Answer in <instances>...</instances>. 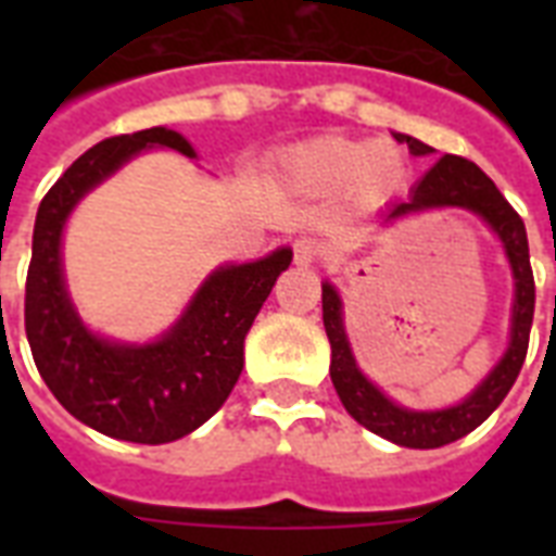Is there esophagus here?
<instances>
[{
  "label": "esophagus",
  "instance_id": "obj_1",
  "mask_svg": "<svg viewBox=\"0 0 556 556\" xmlns=\"http://www.w3.org/2000/svg\"><path fill=\"white\" fill-rule=\"evenodd\" d=\"M323 244L317 242V239H308V236H303V239H296L294 242V260L300 262V265H314V262L323 260Z\"/></svg>",
  "mask_w": 556,
  "mask_h": 556
}]
</instances>
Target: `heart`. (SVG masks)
Returning <instances> with one entry per match:
<instances>
[{
	"instance_id": "heart-1",
	"label": "heart",
	"mask_w": 556,
	"mask_h": 556,
	"mask_svg": "<svg viewBox=\"0 0 556 556\" xmlns=\"http://www.w3.org/2000/svg\"><path fill=\"white\" fill-rule=\"evenodd\" d=\"M286 173L305 190L331 192L346 187L361 204H380L401 190L406 178L404 155L389 143H361L349 138H314L288 152Z\"/></svg>"
}]
</instances>
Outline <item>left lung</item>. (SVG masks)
I'll use <instances>...</instances> for the list:
<instances>
[{
    "instance_id": "1",
    "label": "left lung",
    "mask_w": 556,
    "mask_h": 556,
    "mask_svg": "<svg viewBox=\"0 0 556 556\" xmlns=\"http://www.w3.org/2000/svg\"><path fill=\"white\" fill-rule=\"evenodd\" d=\"M397 141L406 143L413 155H430L432 147L415 141L409 135H395ZM430 207H467L479 213L488 225L496 230V236L505 244L514 279H517V300H514V326H510V346L505 352L496 369L476 387L470 397L462 404L439 409V413H413L404 406L392 404L378 387L361 375L352 349H349L343 317H340L338 291L326 282L323 286V326L331 343V383L338 389L340 401L346 413L357 424H364L380 439H389L401 447L432 450L444 447L450 441H458L467 432H473L496 406L505 401V395L514 387L519 369L526 364L528 338H531V323H534V270H531V256H528L526 225L505 195L496 190L491 178L476 167L473 161L462 155H444L427 176L415 185L413 195L406 201L392 204L387 213V222L418 210Z\"/></svg>"
}]
</instances>
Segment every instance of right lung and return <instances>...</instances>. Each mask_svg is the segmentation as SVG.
Returning <instances> with one entry per match:
<instances>
[{
  "label": "right lung",
  "mask_w": 556,
  "mask_h": 556,
  "mask_svg": "<svg viewBox=\"0 0 556 556\" xmlns=\"http://www.w3.org/2000/svg\"><path fill=\"white\" fill-rule=\"evenodd\" d=\"M147 147L195 155L164 126L115 135L83 152L46 192L25 279V334L46 387L77 421L112 439L167 444L201 427L227 401L242 375L244 334L291 265V251L279 248L260 262L218 268L159 343L117 346L94 338L65 294L60 236L86 190Z\"/></svg>",
  "instance_id": "right-lung-1"
}]
</instances>
